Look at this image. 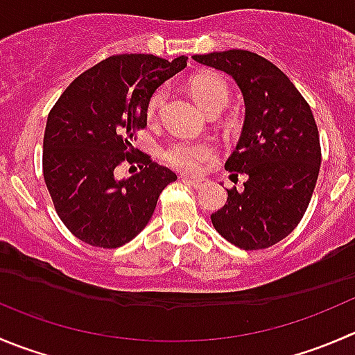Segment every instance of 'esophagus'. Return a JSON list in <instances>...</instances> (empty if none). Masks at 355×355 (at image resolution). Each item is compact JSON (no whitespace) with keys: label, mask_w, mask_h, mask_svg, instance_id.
<instances>
[{"label":"esophagus","mask_w":355,"mask_h":355,"mask_svg":"<svg viewBox=\"0 0 355 355\" xmlns=\"http://www.w3.org/2000/svg\"><path fill=\"white\" fill-rule=\"evenodd\" d=\"M182 182H185V184L191 185V187L199 189V187H202V182H205V180H201V178H189V177H182Z\"/></svg>","instance_id":"esophagus-1"}]
</instances>
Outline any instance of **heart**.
Here are the masks:
<instances>
[{"label": "heart", "mask_w": 355, "mask_h": 355, "mask_svg": "<svg viewBox=\"0 0 355 355\" xmlns=\"http://www.w3.org/2000/svg\"><path fill=\"white\" fill-rule=\"evenodd\" d=\"M191 92L196 102L205 109L206 112H222L229 102L230 92L227 83L216 74H201L196 76L191 81ZM166 98L164 88L154 92L147 102V116L154 118ZM216 150L213 144L205 140H189L178 139L168 146L164 150V159L177 170L185 173H196L201 170L206 163L215 159Z\"/></svg>", "instance_id": "obj_1"}]
</instances>
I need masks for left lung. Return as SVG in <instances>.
<instances>
[{
	"mask_svg": "<svg viewBox=\"0 0 355 355\" xmlns=\"http://www.w3.org/2000/svg\"><path fill=\"white\" fill-rule=\"evenodd\" d=\"M192 58L229 74L244 101L243 133L225 170L246 182L241 191H227L213 227L243 250L272 246L298 225L318 182L321 146L311 107L290 78L260 55L227 50Z\"/></svg>",
	"mask_w": 355,
	"mask_h": 355,
	"instance_id": "left-lung-1",
	"label": "left lung"
}]
</instances>
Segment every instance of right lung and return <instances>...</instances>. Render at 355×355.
<instances>
[{"mask_svg":"<svg viewBox=\"0 0 355 355\" xmlns=\"http://www.w3.org/2000/svg\"><path fill=\"white\" fill-rule=\"evenodd\" d=\"M187 65L156 55H114L76 78L48 114L43 177L64 225L83 243L118 248L144 230L157 198L177 175L133 153L135 130L147 126V102ZM142 162L119 181L116 166Z\"/></svg>","mask_w":355,"mask_h":355,"instance_id":"obj_1","label":"right lung"}]
</instances>
